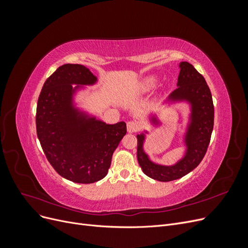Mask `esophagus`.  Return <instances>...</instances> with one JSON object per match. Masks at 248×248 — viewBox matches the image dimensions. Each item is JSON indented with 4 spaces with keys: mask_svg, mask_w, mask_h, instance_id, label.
<instances>
[{
    "mask_svg": "<svg viewBox=\"0 0 248 248\" xmlns=\"http://www.w3.org/2000/svg\"><path fill=\"white\" fill-rule=\"evenodd\" d=\"M140 129V125L134 122V121H129L128 123H127V131L128 132H137L138 130Z\"/></svg>",
    "mask_w": 248,
    "mask_h": 248,
    "instance_id": "esophagus-1",
    "label": "esophagus"
}]
</instances>
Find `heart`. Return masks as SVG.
I'll use <instances>...</instances> for the list:
<instances>
[{"mask_svg":"<svg viewBox=\"0 0 248 248\" xmlns=\"http://www.w3.org/2000/svg\"><path fill=\"white\" fill-rule=\"evenodd\" d=\"M157 82V78L156 77H147L144 79L141 80L140 82V89L141 91H149V90H151L155 87Z\"/></svg>","mask_w":248,"mask_h":248,"instance_id":"heart-1","label":"heart"}]
</instances>
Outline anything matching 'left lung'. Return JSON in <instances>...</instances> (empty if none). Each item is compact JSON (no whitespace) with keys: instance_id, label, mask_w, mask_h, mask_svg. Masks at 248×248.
I'll use <instances>...</instances> for the list:
<instances>
[{"instance_id":"obj_1","label":"left lung","mask_w":248,"mask_h":248,"mask_svg":"<svg viewBox=\"0 0 248 248\" xmlns=\"http://www.w3.org/2000/svg\"><path fill=\"white\" fill-rule=\"evenodd\" d=\"M178 89L169 96L170 101H187L191 107L189 124L185 133L186 153L174 166H161L149 159L144 151L145 133L138 134V161L144 174L157 181L169 182L187 175L204 158L211 139L214 125V106L212 95L201 73L188 62L179 65ZM151 122L158 125L156 117Z\"/></svg>"}]
</instances>
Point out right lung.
Segmentation results:
<instances>
[{"mask_svg": "<svg viewBox=\"0 0 248 248\" xmlns=\"http://www.w3.org/2000/svg\"><path fill=\"white\" fill-rule=\"evenodd\" d=\"M96 81L84 65H62L44 82L37 102L43 152L60 176L76 183H94L108 175L112 153L127 131L125 122L107 124L74 107L77 90Z\"/></svg>", "mask_w": 248, "mask_h": 248, "instance_id": "1", "label": "right lung"}]
</instances>
